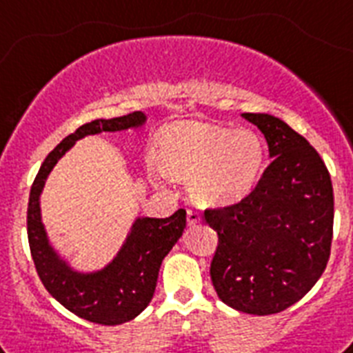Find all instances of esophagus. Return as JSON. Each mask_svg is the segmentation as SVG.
Returning a JSON list of instances; mask_svg holds the SVG:
<instances>
[{
  "label": "esophagus",
  "instance_id": "esophagus-1",
  "mask_svg": "<svg viewBox=\"0 0 353 353\" xmlns=\"http://www.w3.org/2000/svg\"><path fill=\"white\" fill-rule=\"evenodd\" d=\"M186 219H188V225H194V223L201 222V213H199L197 210L188 208V210H186Z\"/></svg>",
  "mask_w": 353,
  "mask_h": 353
}]
</instances>
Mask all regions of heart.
Segmentation results:
<instances>
[{
	"mask_svg": "<svg viewBox=\"0 0 353 353\" xmlns=\"http://www.w3.org/2000/svg\"><path fill=\"white\" fill-rule=\"evenodd\" d=\"M159 159L168 176L190 179L195 201L231 206L256 186L265 163V143L247 128L188 122L168 131Z\"/></svg>",
	"mask_w": 353,
	"mask_h": 353,
	"instance_id": "heart-1",
	"label": "heart"
}]
</instances>
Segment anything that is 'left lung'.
<instances>
[{
	"label": "left lung",
	"instance_id": "1",
	"mask_svg": "<svg viewBox=\"0 0 353 353\" xmlns=\"http://www.w3.org/2000/svg\"><path fill=\"white\" fill-rule=\"evenodd\" d=\"M265 134L272 163L243 201L204 211L219 234L211 283L223 304L275 314L316 284L330 256L334 192L316 149L281 119L243 113Z\"/></svg>",
	"mask_w": 353,
	"mask_h": 353
}]
</instances>
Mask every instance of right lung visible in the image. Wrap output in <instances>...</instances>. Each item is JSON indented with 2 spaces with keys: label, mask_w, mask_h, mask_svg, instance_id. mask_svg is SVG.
I'll return each mask as SVG.
<instances>
[{
  "label": "right lung",
  "mask_w": 353,
  "mask_h": 353,
  "mask_svg": "<svg viewBox=\"0 0 353 353\" xmlns=\"http://www.w3.org/2000/svg\"><path fill=\"white\" fill-rule=\"evenodd\" d=\"M147 117L133 112L115 119H97L79 125L49 152L33 181L28 202V241L37 274L46 290L76 316L99 325H121L133 320L149 305L156 290L158 272L186 228V211L177 210L168 219L139 216L124 245L103 270L83 274L58 256L48 240L41 216V194L49 172L76 140L103 131L142 128Z\"/></svg>",
  "instance_id": "1"
}]
</instances>
